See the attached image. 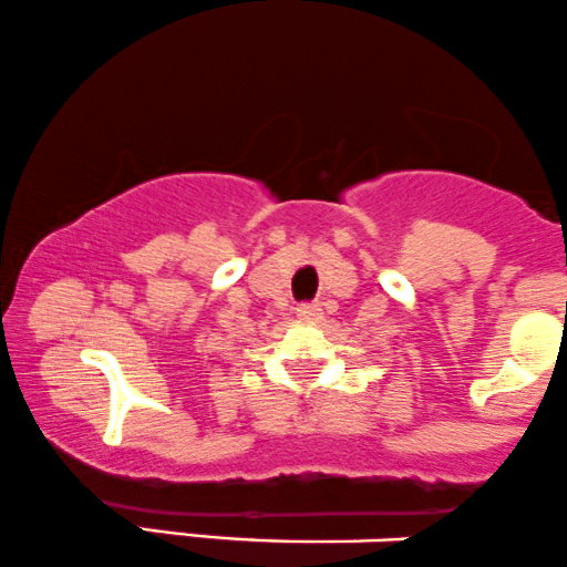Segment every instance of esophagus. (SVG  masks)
<instances>
[{"label": "esophagus", "instance_id": "34e87169", "mask_svg": "<svg viewBox=\"0 0 567 567\" xmlns=\"http://www.w3.org/2000/svg\"><path fill=\"white\" fill-rule=\"evenodd\" d=\"M297 318H299V321H305V323H318V321H321V305H316V302L299 305Z\"/></svg>", "mask_w": 567, "mask_h": 567}]
</instances>
